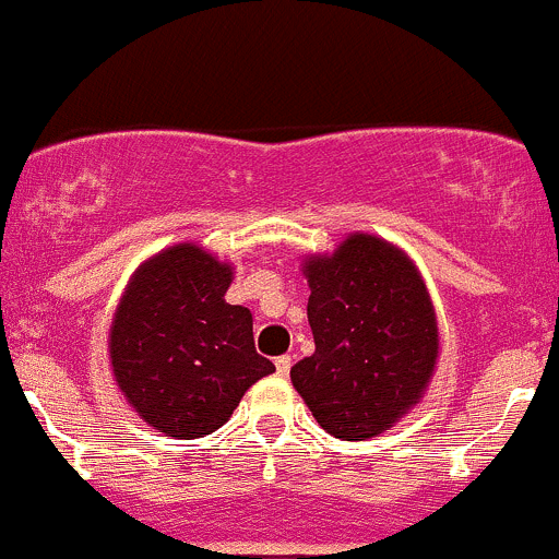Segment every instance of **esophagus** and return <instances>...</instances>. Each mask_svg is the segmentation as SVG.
Returning <instances> with one entry per match:
<instances>
[{"label":"esophagus","instance_id":"34e87169","mask_svg":"<svg viewBox=\"0 0 559 559\" xmlns=\"http://www.w3.org/2000/svg\"><path fill=\"white\" fill-rule=\"evenodd\" d=\"M274 364H277V372L282 374V378H285V374L290 372V364H293V361H290V356H280Z\"/></svg>","mask_w":559,"mask_h":559}]
</instances>
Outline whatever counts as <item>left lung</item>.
I'll return each instance as SVG.
<instances>
[{"label":"left lung","mask_w":559,"mask_h":559,"mask_svg":"<svg viewBox=\"0 0 559 559\" xmlns=\"http://www.w3.org/2000/svg\"><path fill=\"white\" fill-rule=\"evenodd\" d=\"M301 266L314 353L290 369L293 389L334 438H378L418 405L438 364L427 285L400 247L369 234Z\"/></svg>","instance_id":"left-lung-1"}]
</instances>
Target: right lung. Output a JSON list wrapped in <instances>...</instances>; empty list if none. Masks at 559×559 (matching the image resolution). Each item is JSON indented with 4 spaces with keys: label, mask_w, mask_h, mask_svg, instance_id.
Returning <instances> with one entry per match:
<instances>
[{
    "label": "right lung",
    "mask_w": 559,
    "mask_h": 559,
    "mask_svg": "<svg viewBox=\"0 0 559 559\" xmlns=\"http://www.w3.org/2000/svg\"><path fill=\"white\" fill-rule=\"evenodd\" d=\"M230 282V263L198 245H176L138 266L114 312L116 385L168 438L212 435L245 391L274 372L255 350L250 309L225 301Z\"/></svg>",
    "instance_id": "obj_1"
}]
</instances>
